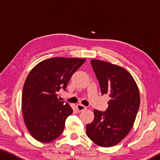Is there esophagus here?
<instances>
[{
	"mask_svg": "<svg viewBox=\"0 0 160 160\" xmlns=\"http://www.w3.org/2000/svg\"><path fill=\"white\" fill-rule=\"evenodd\" d=\"M76 108L78 112H82V111L87 109V107L82 104H78L76 106Z\"/></svg>",
	"mask_w": 160,
	"mask_h": 160,
	"instance_id": "34e87169",
	"label": "esophagus"
}]
</instances>
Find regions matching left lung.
Listing matches in <instances>:
<instances>
[{
  "mask_svg": "<svg viewBox=\"0 0 160 160\" xmlns=\"http://www.w3.org/2000/svg\"><path fill=\"white\" fill-rule=\"evenodd\" d=\"M90 62L102 94H109L110 100L105 112L94 110V120L86 126L87 135L100 147H113L133 126L140 103L138 87L123 68L97 59Z\"/></svg>",
  "mask_w": 160,
  "mask_h": 160,
  "instance_id": "1",
  "label": "left lung"
}]
</instances>
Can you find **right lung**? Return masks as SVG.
<instances>
[{
    "label": "right lung",
    "instance_id": "1",
    "mask_svg": "<svg viewBox=\"0 0 160 160\" xmlns=\"http://www.w3.org/2000/svg\"><path fill=\"white\" fill-rule=\"evenodd\" d=\"M85 61L54 57L41 61L29 72L23 86L22 113L27 128L37 141L51 142L63 132L72 109L58 99L57 92L61 88L66 90L72 74Z\"/></svg>",
    "mask_w": 160,
    "mask_h": 160
}]
</instances>
